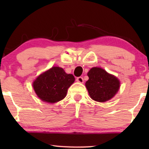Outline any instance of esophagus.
<instances>
[{
	"label": "esophagus",
	"instance_id": "34e87169",
	"mask_svg": "<svg viewBox=\"0 0 149 149\" xmlns=\"http://www.w3.org/2000/svg\"><path fill=\"white\" fill-rule=\"evenodd\" d=\"M76 81L78 82V83H83V82H84V80H83V77H78V78H76Z\"/></svg>",
	"mask_w": 149,
	"mask_h": 149
}]
</instances>
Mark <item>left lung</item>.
<instances>
[{
  "mask_svg": "<svg viewBox=\"0 0 149 149\" xmlns=\"http://www.w3.org/2000/svg\"><path fill=\"white\" fill-rule=\"evenodd\" d=\"M88 76L89 80L85 83V86L92 100L99 102H107L118 91V79L105 70L97 67L92 68Z\"/></svg>",
  "mask_w": 149,
  "mask_h": 149,
  "instance_id": "8db88e82",
  "label": "left lung"
}]
</instances>
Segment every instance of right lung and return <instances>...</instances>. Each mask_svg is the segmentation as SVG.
Masks as SVG:
<instances>
[{
	"label": "right lung",
	"mask_w": 149,
	"mask_h": 149,
	"mask_svg": "<svg viewBox=\"0 0 149 149\" xmlns=\"http://www.w3.org/2000/svg\"><path fill=\"white\" fill-rule=\"evenodd\" d=\"M75 78L65 73L62 68L54 66L40 74L33 83L38 97L48 103H55L66 97Z\"/></svg>",
	"instance_id": "add662e5"
}]
</instances>
